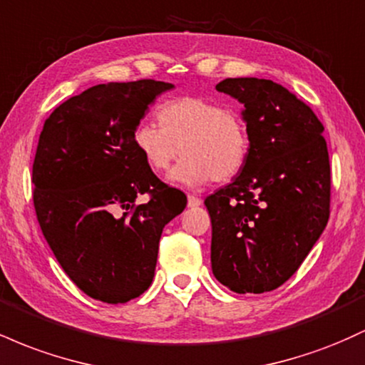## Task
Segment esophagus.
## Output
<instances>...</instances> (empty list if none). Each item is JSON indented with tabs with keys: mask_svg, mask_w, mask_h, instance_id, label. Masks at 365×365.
<instances>
[{
	"mask_svg": "<svg viewBox=\"0 0 365 365\" xmlns=\"http://www.w3.org/2000/svg\"><path fill=\"white\" fill-rule=\"evenodd\" d=\"M200 204H202V200H200L199 197H195V195H192V194L187 197V206L188 207H199Z\"/></svg>",
	"mask_w": 365,
	"mask_h": 365,
	"instance_id": "obj_1",
	"label": "esophagus"
}]
</instances>
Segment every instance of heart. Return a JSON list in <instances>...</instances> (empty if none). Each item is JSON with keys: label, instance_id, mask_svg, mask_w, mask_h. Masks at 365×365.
Masks as SVG:
<instances>
[{"label": "heart", "instance_id": "obj_1", "mask_svg": "<svg viewBox=\"0 0 365 365\" xmlns=\"http://www.w3.org/2000/svg\"><path fill=\"white\" fill-rule=\"evenodd\" d=\"M158 120L139 121L132 140L156 173L170 170L182 150L185 156L171 173L175 183L228 182L245 166L250 150L245 121L223 103L199 96L175 98L159 106Z\"/></svg>", "mask_w": 365, "mask_h": 365}]
</instances>
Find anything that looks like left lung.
I'll return each instance as SVG.
<instances>
[{"mask_svg":"<svg viewBox=\"0 0 365 365\" xmlns=\"http://www.w3.org/2000/svg\"><path fill=\"white\" fill-rule=\"evenodd\" d=\"M244 104L250 150L242 173L204 200L216 279L235 293L276 290L311 252L329 220L331 168L322 123L273 81L225 78Z\"/></svg>","mask_w":365,"mask_h":365,"instance_id":"obj_1","label":"left lung"}]
</instances>
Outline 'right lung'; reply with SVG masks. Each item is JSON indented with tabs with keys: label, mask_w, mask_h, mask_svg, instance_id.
<instances>
[{
	"label": "right lung",
	"mask_w": 365,
	"mask_h": 365,
	"mask_svg": "<svg viewBox=\"0 0 365 365\" xmlns=\"http://www.w3.org/2000/svg\"><path fill=\"white\" fill-rule=\"evenodd\" d=\"M171 83H99L44 121L32 183L43 235L86 295L123 304L150 287L163 228L187 197L161 182L132 140L133 128ZM144 193V205L135 202Z\"/></svg>",
	"instance_id": "add662e5"
}]
</instances>
